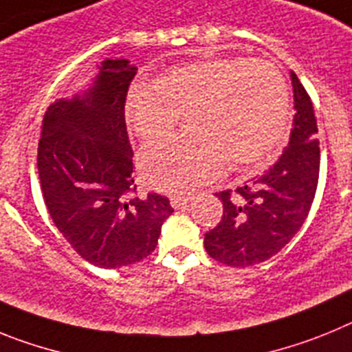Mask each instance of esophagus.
Here are the masks:
<instances>
[{
    "mask_svg": "<svg viewBox=\"0 0 352 352\" xmlns=\"http://www.w3.org/2000/svg\"><path fill=\"white\" fill-rule=\"evenodd\" d=\"M190 201H192L190 195H185V194H174V195H170V206L176 208V210H178V208L186 206V204L190 203Z\"/></svg>",
    "mask_w": 352,
    "mask_h": 352,
    "instance_id": "34e87169",
    "label": "esophagus"
}]
</instances>
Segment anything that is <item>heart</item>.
Listing matches in <instances>:
<instances>
[{
	"label": "heart",
	"instance_id": "1",
	"mask_svg": "<svg viewBox=\"0 0 352 352\" xmlns=\"http://www.w3.org/2000/svg\"><path fill=\"white\" fill-rule=\"evenodd\" d=\"M186 113L192 135L153 142L139 155L155 188L188 192L217 178L227 162L243 169L264 160L287 129V80L268 61L220 56L179 65L158 82L141 79L130 88L126 118L144 141L173 132Z\"/></svg>",
	"mask_w": 352,
	"mask_h": 352
}]
</instances>
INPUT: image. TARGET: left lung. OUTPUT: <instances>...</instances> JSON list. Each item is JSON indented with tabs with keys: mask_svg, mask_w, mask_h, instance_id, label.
Here are the masks:
<instances>
[{
	"mask_svg": "<svg viewBox=\"0 0 352 352\" xmlns=\"http://www.w3.org/2000/svg\"><path fill=\"white\" fill-rule=\"evenodd\" d=\"M294 121L287 148L275 166L252 183L219 192L223 214L204 234V248L219 263L247 268L282 250L300 231L319 182L321 149L312 100L291 72Z\"/></svg>",
	"mask_w": 352,
	"mask_h": 352,
	"instance_id": "obj_1",
	"label": "left lung"
}]
</instances>
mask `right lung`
<instances>
[{
    "label": "right lung",
    "mask_w": 352,
    "mask_h": 352,
    "mask_svg": "<svg viewBox=\"0 0 352 352\" xmlns=\"http://www.w3.org/2000/svg\"><path fill=\"white\" fill-rule=\"evenodd\" d=\"M129 60L102 61L93 86L49 105L38 142L40 186L52 222L98 268L139 263L155 250L173 213L160 194L138 197L125 123Z\"/></svg>",
    "instance_id": "1"
}]
</instances>
